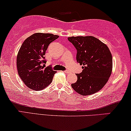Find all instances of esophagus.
<instances>
[{"instance_id":"esophagus-1","label":"esophagus","mask_w":131,"mask_h":131,"mask_svg":"<svg viewBox=\"0 0 131 131\" xmlns=\"http://www.w3.org/2000/svg\"><path fill=\"white\" fill-rule=\"evenodd\" d=\"M64 73H69V71L68 70H66L64 71Z\"/></svg>"}]
</instances>
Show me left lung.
Listing matches in <instances>:
<instances>
[{"mask_svg":"<svg viewBox=\"0 0 131 131\" xmlns=\"http://www.w3.org/2000/svg\"><path fill=\"white\" fill-rule=\"evenodd\" d=\"M77 50V62L82 65V72L76 74L78 80L71 84L81 95H89L103 88L112 71V56L109 48L96 37H68Z\"/></svg>","mask_w":131,"mask_h":131,"instance_id":"left-lung-1","label":"left lung"}]
</instances>
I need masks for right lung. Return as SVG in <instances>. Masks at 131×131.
Instances as JSON below:
<instances>
[{"mask_svg": "<svg viewBox=\"0 0 131 131\" xmlns=\"http://www.w3.org/2000/svg\"><path fill=\"white\" fill-rule=\"evenodd\" d=\"M59 37L50 33H35L23 43L17 58L18 74L27 86L40 91L52 81L56 71L51 66L45 67L44 55L48 46Z\"/></svg>", "mask_w": 131, "mask_h": 131, "instance_id": "obj_1", "label": "right lung"}]
</instances>
